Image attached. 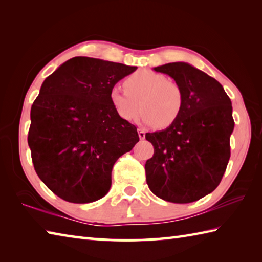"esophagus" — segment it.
Returning <instances> with one entry per match:
<instances>
[{
    "label": "esophagus",
    "instance_id": "obj_1",
    "mask_svg": "<svg viewBox=\"0 0 262 262\" xmlns=\"http://www.w3.org/2000/svg\"><path fill=\"white\" fill-rule=\"evenodd\" d=\"M138 136H140L141 140H144V138H145V132L143 129H138Z\"/></svg>",
    "mask_w": 262,
    "mask_h": 262
}]
</instances>
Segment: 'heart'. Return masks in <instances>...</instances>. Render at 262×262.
<instances>
[{
	"label": "heart",
	"mask_w": 262,
	"mask_h": 262,
	"mask_svg": "<svg viewBox=\"0 0 262 262\" xmlns=\"http://www.w3.org/2000/svg\"><path fill=\"white\" fill-rule=\"evenodd\" d=\"M125 91L110 90L109 100L122 120L134 121L142 110L146 125L166 128L179 118L185 105V94L177 82L151 70H141L127 77Z\"/></svg>",
	"instance_id": "obj_1"
}]
</instances>
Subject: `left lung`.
<instances>
[{
    "mask_svg": "<svg viewBox=\"0 0 262 262\" xmlns=\"http://www.w3.org/2000/svg\"><path fill=\"white\" fill-rule=\"evenodd\" d=\"M154 71L171 76L185 94L179 118L165 129L146 133L154 154L146 161V182L159 198L187 204L214 191L231 157L234 129L231 99L214 77L183 62Z\"/></svg>",
    "mask_w": 262,
    "mask_h": 262,
    "instance_id": "left-lung-1",
    "label": "left lung"
}]
</instances>
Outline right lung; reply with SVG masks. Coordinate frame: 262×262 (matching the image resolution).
Returning a JSON list of instances; mask_svg holds the SVG:
<instances>
[{"instance_id":"obj_1","label":"right lung","mask_w":262,"mask_h":262,"mask_svg":"<svg viewBox=\"0 0 262 262\" xmlns=\"http://www.w3.org/2000/svg\"><path fill=\"white\" fill-rule=\"evenodd\" d=\"M136 69L77 56L43 81L28 144L38 177L59 198L86 204L105 196L115 162L140 141L109 100L116 83Z\"/></svg>"}]
</instances>
